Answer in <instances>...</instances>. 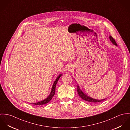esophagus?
Masks as SVG:
<instances>
[{"mask_svg":"<svg viewBox=\"0 0 130 130\" xmlns=\"http://www.w3.org/2000/svg\"><path fill=\"white\" fill-rule=\"evenodd\" d=\"M71 69H72V67H69L68 68V70H69V71H71Z\"/></svg>","mask_w":130,"mask_h":130,"instance_id":"34e87169","label":"esophagus"}]
</instances>
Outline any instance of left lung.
Masks as SVG:
<instances>
[{"mask_svg":"<svg viewBox=\"0 0 130 130\" xmlns=\"http://www.w3.org/2000/svg\"><path fill=\"white\" fill-rule=\"evenodd\" d=\"M110 39L111 40V42H112V43L113 44H115L116 45H117V44L115 40V39L112 37L111 36H110ZM77 93L78 95H79V96L82 99H83L85 101H88L89 102H91V103H98V102H102V101H103L104 100H106V99H103V100H95V99H93L91 97H89L88 96V95H87L86 94H85L84 93H83L79 89V87L77 86Z\"/></svg>","mask_w":130,"mask_h":130,"instance_id":"8db88e82","label":"left lung"}]
</instances>
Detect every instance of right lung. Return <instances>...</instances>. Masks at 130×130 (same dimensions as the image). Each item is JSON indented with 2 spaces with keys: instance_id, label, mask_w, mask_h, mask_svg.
Masks as SVG:
<instances>
[{
  "instance_id": "1",
  "label": "right lung",
  "mask_w": 130,
  "mask_h": 130,
  "mask_svg": "<svg viewBox=\"0 0 130 130\" xmlns=\"http://www.w3.org/2000/svg\"><path fill=\"white\" fill-rule=\"evenodd\" d=\"M61 75V74H60L57 78L55 80V82H54V85L53 86V87H52V91H51V93L50 94V95L47 97V98H46V99L43 100V101H41L40 102H37L36 103H34L33 105H44V104H47V103H48L53 98L55 93V92H56V84H57V82L58 81V80L59 79V77H60V76Z\"/></svg>"
}]
</instances>
